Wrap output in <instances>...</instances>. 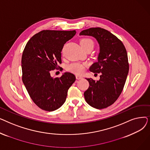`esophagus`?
<instances>
[{"label": "esophagus", "mask_w": 150, "mask_h": 150, "mask_svg": "<svg viewBox=\"0 0 150 150\" xmlns=\"http://www.w3.org/2000/svg\"><path fill=\"white\" fill-rule=\"evenodd\" d=\"M76 80H80V79H82L83 77H82L81 76L76 75Z\"/></svg>", "instance_id": "esophagus-1"}]
</instances>
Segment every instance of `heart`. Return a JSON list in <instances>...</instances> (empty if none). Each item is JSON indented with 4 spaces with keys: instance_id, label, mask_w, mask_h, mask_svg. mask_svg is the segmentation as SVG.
<instances>
[{
    "instance_id": "b5f03b06",
    "label": "heart",
    "mask_w": 150,
    "mask_h": 150,
    "mask_svg": "<svg viewBox=\"0 0 150 150\" xmlns=\"http://www.w3.org/2000/svg\"><path fill=\"white\" fill-rule=\"evenodd\" d=\"M80 44L82 48L86 49L88 47H93V42L91 39L89 38H83L80 42ZM86 65L83 64H81V63H72V64H69L67 67V70L69 72H71L72 73L76 74L77 75H81L84 73L85 71Z\"/></svg>"
}]
</instances>
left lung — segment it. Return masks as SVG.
<instances>
[{"label":"left lung","instance_id":"1","mask_svg":"<svg viewBox=\"0 0 150 150\" xmlns=\"http://www.w3.org/2000/svg\"><path fill=\"white\" fill-rule=\"evenodd\" d=\"M80 35L96 39L100 52L98 61L89 70L101 73L98 81L86 78L89 87L84 93L86 102L96 109H103L112 105L121 94L129 72L128 54L122 42L109 31L100 27L81 31Z\"/></svg>","mask_w":150,"mask_h":150}]
</instances>
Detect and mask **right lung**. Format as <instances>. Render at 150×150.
<instances>
[{
	"mask_svg": "<svg viewBox=\"0 0 150 150\" xmlns=\"http://www.w3.org/2000/svg\"><path fill=\"white\" fill-rule=\"evenodd\" d=\"M75 34V30H42L31 38L23 50L22 81L34 103L44 111H53L64 104L76 80L70 72L59 78L50 75L57 63H61L63 46Z\"/></svg>",
	"mask_w": 150,
	"mask_h": 150,
	"instance_id": "right-lung-1",
	"label": "right lung"
}]
</instances>
